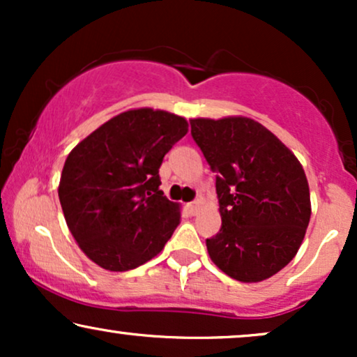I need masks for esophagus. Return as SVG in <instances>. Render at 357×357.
<instances>
[{
    "mask_svg": "<svg viewBox=\"0 0 357 357\" xmlns=\"http://www.w3.org/2000/svg\"><path fill=\"white\" fill-rule=\"evenodd\" d=\"M199 206H202V202H199V199H196V202L188 204V210H190L191 215H196V213L199 211Z\"/></svg>",
    "mask_w": 357,
    "mask_h": 357,
    "instance_id": "obj_1",
    "label": "esophagus"
}]
</instances>
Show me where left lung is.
I'll return each instance as SVG.
<instances>
[{
    "label": "left lung",
    "instance_id": "1",
    "mask_svg": "<svg viewBox=\"0 0 357 357\" xmlns=\"http://www.w3.org/2000/svg\"><path fill=\"white\" fill-rule=\"evenodd\" d=\"M191 136L216 173L221 228L206 248L213 264L245 284L280 272L297 255L310 220L304 167L253 119H191Z\"/></svg>",
    "mask_w": 357,
    "mask_h": 357
}]
</instances>
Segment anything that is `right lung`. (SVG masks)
<instances>
[{
  "instance_id": "add662e5",
  "label": "right lung",
  "mask_w": 357,
  "mask_h": 357,
  "mask_svg": "<svg viewBox=\"0 0 357 357\" xmlns=\"http://www.w3.org/2000/svg\"><path fill=\"white\" fill-rule=\"evenodd\" d=\"M186 132L184 117L130 109L70 151L59 198L68 230L93 264L126 272L165 248L181 208L159 190V167Z\"/></svg>"
}]
</instances>
